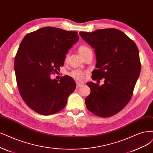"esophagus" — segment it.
Segmentation results:
<instances>
[{"mask_svg": "<svg viewBox=\"0 0 153 153\" xmlns=\"http://www.w3.org/2000/svg\"><path fill=\"white\" fill-rule=\"evenodd\" d=\"M82 85H83V84H82V83H80V82H76V88L80 87Z\"/></svg>", "mask_w": 153, "mask_h": 153, "instance_id": "1", "label": "esophagus"}]
</instances>
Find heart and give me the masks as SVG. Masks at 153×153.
I'll use <instances>...</instances> for the list:
<instances>
[{
    "instance_id": "b5f03b06",
    "label": "heart",
    "mask_w": 153,
    "mask_h": 153,
    "mask_svg": "<svg viewBox=\"0 0 153 153\" xmlns=\"http://www.w3.org/2000/svg\"><path fill=\"white\" fill-rule=\"evenodd\" d=\"M90 51H91V49L86 45H81L80 47V48H79V52H80L81 56L83 55L84 54H85L86 52ZM71 76L73 78L77 79V80H82V79L83 78L84 73L80 70H76L73 71L71 73Z\"/></svg>"
}]
</instances>
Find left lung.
Instances as JSON below:
<instances>
[{
    "mask_svg": "<svg viewBox=\"0 0 153 153\" xmlns=\"http://www.w3.org/2000/svg\"><path fill=\"white\" fill-rule=\"evenodd\" d=\"M94 49L97 70L93 80H101L102 85L90 82L91 94L85 98L87 108L98 117H109L127 105L139 76L141 65L137 47L122 31L100 29L79 33Z\"/></svg>",
    "mask_w": 153,
    "mask_h": 153,
    "instance_id": "obj_1",
    "label": "left lung"
}]
</instances>
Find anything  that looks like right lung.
Instances as JSON below:
<instances>
[{
  "label": "right lung",
  "mask_w": 153,
  "mask_h": 153,
  "mask_svg": "<svg viewBox=\"0 0 153 153\" xmlns=\"http://www.w3.org/2000/svg\"><path fill=\"white\" fill-rule=\"evenodd\" d=\"M78 40L76 31L47 26L25 35L21 42L14 60L16 78L21 96L36 113H57L75 91L71 77L57 80L51 75L64 65L66 54Z\"/></svg>",
  "instance_id": "add662e5"
}]
</instances>
